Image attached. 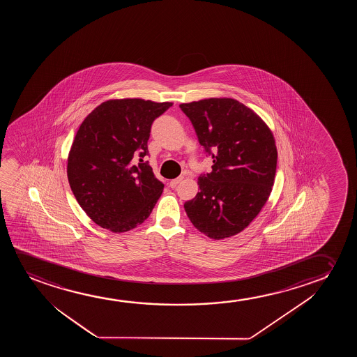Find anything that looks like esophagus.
Listing matches in <instances>:
<instances>
[{"instance_id":"obj_1","label":"esophagus","mask_w":357,"mask_h":357,"mask_svg":"<svg viewBox=\"0 0 357 357\" xmlns=\"http://www.w3.org/2000/svg\"><path fill=\"white\" fill-rule=\"evenodd\" d=\"M181 181H183V176H179V178H176V179H173V181H169V186H171V188H176Z\"/></svg>"}]
</instances>
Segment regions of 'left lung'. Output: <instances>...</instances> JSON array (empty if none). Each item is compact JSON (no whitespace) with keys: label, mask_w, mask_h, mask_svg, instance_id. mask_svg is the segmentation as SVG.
I'll list each match as a JSON object with an SVG mask.
<instances>
[{"label":"left lung","mask_w":357,"mask_h":357,"mask_svg":"<svg viewBox=\"0 0 357 357\" xmlns=\"http://www.w3.org/2000/svg\"><path fill=\"white\" fill-rule=\"evenodd\" d=\"M190 119L212 172L184 204L196 229L211 239L236 235L268 200L277 169V146L267 124L234 98H205L179 105Z\"/></svg>","instance_id":"obj_1"}]
</instances>
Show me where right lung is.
Returning a JSON list of instances; mask_svg holds the SVG:
<instances>
[{
  "label": "right lung",
  "mask_w": 357,
  "mask_h": 357,
  "mask_svg": "<svg viewBox=\"0 0 357 357\" xmlns=\"http://www.w3.org/2000/svg\"><path fill=\"white\" fill-rule=\"evenodd\" d=\"M172 105L108 100L80 124L69 151V185L85 213L105 229L124 233L142 225L160 199L165 185L144 157L152 123Z\"/></svg>",
  "instance_id": "1"
}]
</instances>
